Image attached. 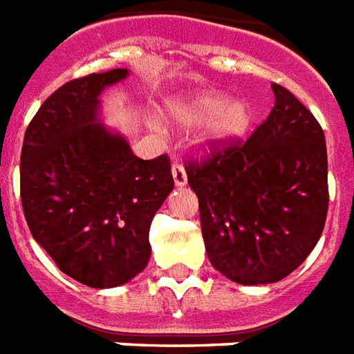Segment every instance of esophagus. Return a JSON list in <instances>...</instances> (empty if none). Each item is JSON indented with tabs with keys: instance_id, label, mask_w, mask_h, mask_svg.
I'll return each mask as SVG.
<instances>
[{
	"instance_id": "esophagus-1",
	"label": "esophagus",
	"mask_w": 354,
	"mask_h": 354,
	"mask_svg": "<svg viewBox=\"0 0 354 354\" xmlns=\"http://www.w3.org/2000/svg\"><path fill=\"white\" fill-rule=\"evenodd\" d=\"M172 178H174V184L176 185H185L187 184V174H185L184 165L180 161L172 163Z\"/></svg>"
}]
</instances>
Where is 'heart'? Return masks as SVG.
<instances>
[{
	"label": "heart",
	"mask_w": 354,
	"mask_h": 354,
	"mask_svg": "<svg viewBox=\"0 0 354 354\" xmlns=\"http://www.w3.org/2000/svg\"><path fill=\"white\" fill-rule=\"evenodd\" d=\"M169 116L182 125L206 124V138L212 142H229L250 129L251 109L242 101H230L223 93L204 91L170 104Z\"/></svg>",
	"instance_id": "b5f03b06"
}]
</instances>
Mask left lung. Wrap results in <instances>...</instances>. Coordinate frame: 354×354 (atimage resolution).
I'll return each mask as SVG.
<instances>
[{
  "label": "left lung",
  "mask_w": 354,
  "mask_h": 354,
  "mask_svg": "<svg viewBox=\"0 0 354 354\" xmlns=\"http://www.w3.org/2000/svg\"><path fill=\"white\" fill-rule=\"evenodd\" d=\"M250 138L208 144L185 172L212 266L243 285L274 283L306 261L328 212L323 127L289 90Z\"/></svg>",
  "instance_id": "obj_1"
}]
</instances>
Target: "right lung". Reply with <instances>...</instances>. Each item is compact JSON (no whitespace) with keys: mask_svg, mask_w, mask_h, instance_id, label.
I'll return each mask as SVG.
<instances>
[{"mask_svg":"<svg viewBox=\"0 0 354 354\" xmlns=\"http://www.w3.org/2000/svg\"><path fill=\"white\" fill-rule=\"evenodd\" d=\"M127 69L57 88L26 129L20 198L31 236L57 268L95 289L118 287L150 261V225L172 187L170 159H140L97 124L101 91Z\"/></svg>","mask_w":354,"mask_h":354,"instance_id":"obj_1","label":"right lung"}]
</instances>
